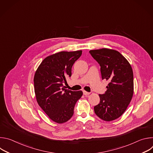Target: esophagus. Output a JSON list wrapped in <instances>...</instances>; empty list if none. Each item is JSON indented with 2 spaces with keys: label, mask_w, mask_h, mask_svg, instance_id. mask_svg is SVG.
I'll return each mask as SVG.
<instances>
[{
  "label": "esophagus",
  "mask_w": 153,
  "mask_h": 153,
  "mask_svg": "<svg viewBox=\"0 0 153 153\" xmlns=\"http://www.w3.org/2000/svg\"><path fill=\"white\" fill-rule=\"evenodd\" d=\"M83 93L84 95H89V94H90V93L86 92V91H83Z\"/></svg>",
  "instance_id": "esophagus-1"
}]
</instances>
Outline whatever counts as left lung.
<instances>
[{"label":"left lung","mask_w":153,"mask_h":153,"mask_svg":"<svg viewBox=\"0 0 153 153\" xmlns=\"http://www.w3.org/2000/svg\"><path fill=\"white\" fill-rule=\"evenodd\" d=\"M100 66L102 80L109 81L106 91L99 94L96 114L105 121L114 120L125 111L133 96V72L128 61L117 51L102 48L90 50Z\"/></svg>","instance_id":"obj_1"}]
</instances>
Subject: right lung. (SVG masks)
Returning <instances> with one entry per match:
<instances>
[{
  "label": "right lung",
  "instance_id": "obj_1",
  "mask_svg": "<svg viewBox=\"0 0 153 153\" xmlns=\"http://www.w3.org/2000/svg\"><path fill=\"white\" fill-rule=\"evenodd\" d=\"M82 51H61L49 56L42 62L34 77L37 102L54 122L63 123L71 119L82 91L65 89L63 83L71 76V68Z\"/></svg>",
  "mask_w": 153,
  "mask_h": 153
}]
</instances>
